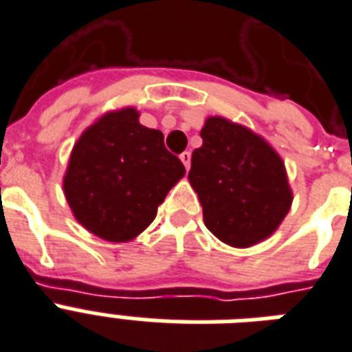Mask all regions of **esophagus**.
<instances>
[{"instance_id":"1","label":"esophagus","mask_w":352,"mask_h":352,"mask_svg":"<svg viewBox=\"0 0 352 352\" xmlns=\"http://www.w3.org/2000/svg\"><path fill=\"white\" fill-rule=\"evenodd\" d=\"M179 160H182V163L185 165V168L190 167V152H182V154H179Z\"/></svg>"}]
</instances>
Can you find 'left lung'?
<instances>
[{"mask_svg":"<svg viewBox=\"0 0 352 352\" xmlns=\"http://www.w3.org/2000/svg\"><path fill=\"white\" fill-rule=\"evenodd\" d=\"M200 135L204 145L192 152L189 182L207 230L235 248L264 241L292 204L285 163L264 139L222 117H209Z\"/></svg>","mask_w":352,"mask_h":352,"instance_id":"left-lung-1","label":"left lung"}]
</instances>
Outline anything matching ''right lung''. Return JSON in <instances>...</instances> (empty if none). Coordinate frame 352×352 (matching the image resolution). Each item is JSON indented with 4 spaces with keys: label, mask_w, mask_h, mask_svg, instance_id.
I'll return each instance as SVG.
<instances>
[{
    "label": "right lung",
    "mask_w": 352,
    "mask_h": 352,
    "mask_svg": "<svg viewBox=\"0 0 352 352\" xmlns=\"http://www.w3.org/2000/svg\"><path fill=\"white\" fill-rule=\"evenodd\" d=\"M133 108L106 113L72 152L64 192L77 220L94 235L124 242L146 230L157 207L185 174L163 133L138 121Z\"/></svg>",
    "instance_id": "obj_1"
}]
</instances>
